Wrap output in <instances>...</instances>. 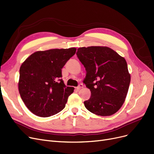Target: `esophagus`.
Wrapping results in <instances>:
<instances>
[{"instance_id":"obj_1","label":"esophagus","mask_w":154,"mask_h":154,"mask_svg":"<svg viewBox=\"0 0 154 154\" xmlns=\"http://www.w3.org/2000/svg\"><path fill=\"white\" fill-rule=\"evenodd\" d=\"M82 88H84V85H83L82 84H80L79 85V86L77 87V88H76V89H77V90H79L80 89Z\"/></svg>"}]
</instances>
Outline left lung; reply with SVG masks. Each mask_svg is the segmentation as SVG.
I'll use <instances>...</instances> for the list:
<instances>
[{"mask_svg": "<svg viewBox=\"0 0 154 154\" xmlns=\"http://www.w3.org/2000/svg\"><path fill=\"white\" fill-rule=\"evenodd\" d=\"M76 54L86 70L83 82L91 92L84 102L86 109L102 116L115 114L123 104L130 83L125 59L107 46L81 47Z\"/></svg>", "mask_w": 154, "mask_h": 154, "instance_id": "obj_1", "label": "left lung"}]
</instances>
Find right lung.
Here are the masks:
<instances>
[{"label": "right lung", "instance_id": "1", "mask_svg": "<svg viewBox=\"0 0 154 154\" xmlns=\"http://www.w3.org/2000/svg\"><path fill=\"white\" fill-rule=\"evenodd\" d=\"M75 52V48L38 51L22 63L19 92L33 114L49 117L64 109L74 88L65 85L61 79L62 69Z\"/></svg>", "mask_w": 154, "mask_h": 154}]
</instances>
